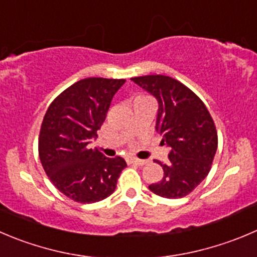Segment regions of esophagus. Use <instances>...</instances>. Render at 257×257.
<instances>
[{"mask_svg": "<svg viewBox=\"0 0 257 257\" xmlns=\"http://www.w3.org/2000/svg\"><path fill=\"white\" fill-rule=\"evenodd\" d=\"M128 163L130 164H136V165H145L148 161L143 160V159H138V158H130L128 159Z\"/></svg>", "mask_w": 257, "mask_h": 257, "instance_id": "34e87169", "label": "esophagus"}]
</instances>
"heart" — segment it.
Here are the masks:
<instances>
[{"mask_svg":"<svg viewBox=\"0 0 257 257\" xmlns=\"http://www.w3.org/2000/svg\"><path fill=\"white\" fill-rule=\"evenodd\" d=\"M145 99H150V98H149V97H146V96H143V94H139V96H136L135 98H134V102H136V101H145Z\"/></svg>","mask_w":257,"mask_h":257,"instance_id":"heart-1","label":"heart"}]
</instances>
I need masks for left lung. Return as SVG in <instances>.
Returning <instances> with one entry per match:
<instances>
[{"mask_svg":"<svg viewBox=\"0 0 257 257\" xmlns=\"http://www.w3.org/2000/svg\"><path fill=\"white\" fill-rule=\"evenodd\" d=\"M159 103L156 131L169 148L164 177L149 189L164 198H183L208 175L218 146L216 124L202 99L187 85L168 75L131 78Z\"/></svg>","mask_w":257,"mask_h":257,"instance_id":"8db88e82","label":"left lung"}]
</instances>
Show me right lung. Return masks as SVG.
Masks as SVG:
<instances>
[{
	"label": "right lung",
	"instance_id": "add662e5",
	"mask_svg": "<svg viewBox=\"0 0 257 257\" xmlns=\"http://www.w3.org/2000/svg\"><path fill=\"white\" fill-rule=\"evenodd\" d=\"M124 79L85 78L63 90L48 107L39 156L46 175L60 192L78 203H94L114 192L127 167L121 156L106 158L90 140L106 119L114 93Z\"/></svg>",
	"mask_w": 257,
	"mask_h": 257
}]
</instances>
